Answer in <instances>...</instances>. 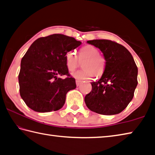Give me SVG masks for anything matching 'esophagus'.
<instances>
[{
  "label": "esophagus",
  "mask_w": 155,
  "mask_h": 155,
  "mask_svg": "<svg viewBox=\"0 0 155 155\" xmlns=\"http://www.w3.org/2000/svg\"><path fill=\"white\" fill-rule=\"evenodd\" d=\"M82 81H79V80H77L76 81V84H77V86H79V85L81 84Z\"/></svg>",
  "instance_id": "34e87169"
}]
</instances>
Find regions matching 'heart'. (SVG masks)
<instances>
[{"instance_id":"obj_1","label":"heart","mask_w":155,"mask_h":155,"mask_svg":"<svg viewBox=\"0 0 155 155\" xmlns=\"http://www.w3.org/2000/svg\"><path fill=\"white\" fill-rule=\"evenodd\" d=\"M78 59L83 61V69L73 72L72 77L80 80L89 79L93 76L97 77L103 74L105 68V60L103 56L99 54V51L93 45H87L80 49L78 52ZM66 67L69 71H74L78 67V61L75 52L68 51L65 54Z\"/></svg>"}]
</instances>
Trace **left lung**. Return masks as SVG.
Here are the masks:
<instances>
[{
    "instance_id": "1",
    "label": "left lung",
    "mask_w": 155,
    "mask_h": 155,
    "mask_svg": "<svg viewBox=\"0 0 155 155\" xmlns=\"http://www.w3.org/2000/svg\"><path fill=\"white\" fill-rule=\"evenodd\" d=\"M98 48L106 61L100 80L91 83L84 97L87 107L101 114L120 113L132 101L137 86L138 68L133 56L123 45L104 39L88 41Z\"/></svg>"
}]
</instances>
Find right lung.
<instances>
[{
    "instance_id": "obj_1",
    "label": "right lung",
    "mask_w": 155,
    "mask_h": 155,
    "mask_svg": "<svg viewBox=\"0 0 155 155\" xmlns=\"http://www.w3.org/2000/svg\"><path fill=\"white\" fill-rule=\"evenodd\" d=\"M81 43L73 37L54 34L31 45L21 60L18 83L21 97L32 110L47 113L63 107L66 94L77 87L66 67L65 54ZM63 75L68 77H58Z\"/></svg>"
}]
</instances>
